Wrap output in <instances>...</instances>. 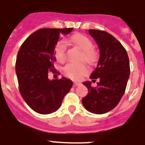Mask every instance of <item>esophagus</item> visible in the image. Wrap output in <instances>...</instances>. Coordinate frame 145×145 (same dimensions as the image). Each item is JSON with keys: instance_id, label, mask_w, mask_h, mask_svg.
<instances>
[{"instance_id": "1", "label": "esophagus", "mask_w": 145, "mask_h": 145, "mask_svg": "<svg viewBox=\"0 0 145 145\" xmlns=\"http://www.w3.org/2000/svg\"><path fill=\"white\" fill-rule=\"evenodd\" d=\"M80 83H78V82H74V83H73V86L74 87L78 86H80Z\"/></svg>"}]
</instances>
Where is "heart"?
I'll return each mask as SVG.
<instances>
[{
  "instance_id": "1",
  "label": "heart",
  "mask_w": 145,
  "mask_h": 145,
  "mask_svg": "<svg viewBox=\"0 0 145 145\" xmlns=\"http://www.w3.org/2000/svg\"><path fill=\"white\" fill-rule=\"evenodd\" d=\"M71 42L82 52L81 61L89 65H93L97 59V53L93 49V44L88 37L83 34H75L72 36ZM55 57L59 61H63L66 57L65 42L59 41L56 44L54 48ZM63 72L67 77L72 80H78L87 72L86 67L83 64H68L64 67Z\"/></svg>"
}]
</instances>
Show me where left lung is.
<instances>
[{"label":"left lung","mask_w":145,"mask_h":145,"mask_svg":"<svg viewBox=\"0 0 145 145\" xmlns=\"http://www.w3.org/2000/svg\"><path fill=\"white\" fill-rule=\"evenodd\" d=\"M99 48V59L91 79H99L97 87L91 82H84L88 88V94L82 99L87 110L92 113L104 114L118 105L123 95L130 74L127 52L122 44L106 31L89 29Z\"/></svg>","instance_id":"left-lung-1"}]
</instances>
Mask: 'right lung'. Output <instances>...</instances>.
Instances as JSON below:
<instances>
[{"label":"right lung","instance_id":"1","mask_svg":"<svg viewBox=\"0 0 145 145\" xmlns=\"http://www.w3.org/2000/svg\"><path fill=\"white\" fill-rule=\"evenodd\" d=\"M73 28H43L32 33L20 47L15 70L19 90L25 102L35 112L49 114L59 108L72 82L62 77L50 80L49 71L56 73L55 46L61 34Z\"/></svg>","mask_w":145,"mask_h":145}]
</instances>
